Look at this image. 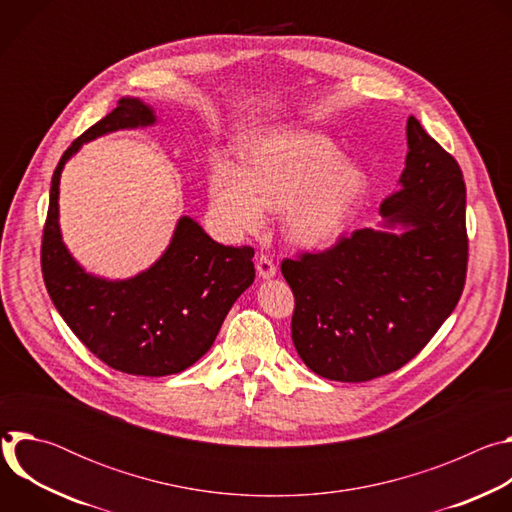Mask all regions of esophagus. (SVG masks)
Returning <instances> with one entry per match:
<instances>
[{
  "instance_id": "1",
  "label": "esophagus",
  "mask_w": 512,
  "mask_h": 512,
  "mask_svg": "<svg viewBox=\"0 0 512 512\" xmlns=\"http://www.w3.org/2000/svg\"><path fill=\"white\" fill-rule=\"evenodd\" d=\"M257 273L263 279H269V277H273L277 273V267H275V263H273V259L269 255H259V259H257Z\"/></svg>"
}]
</instances>
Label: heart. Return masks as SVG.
Masks as SVG:
<instances>
[{
  "mask_svg": "<svg viewBox=\"0 0 512 512\" xmlns=\"http://www.w3.org/2000/svg\"><path fill=\"white\" fill-rule=\"evenodd\" d=\"M369 188L356 164L314 131L279 129L243 150V170L218 162L210 172V208L231 233H259L267 212H285V237L322 249L346 229Z\"/></svg>",
  "mask_w": 512,
  "mask_h": 512,
  "instance_id": "b5f03b06",
  "label": "heart"
}]
</instances>
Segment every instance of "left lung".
<instances>
[{
    "instance_id": "8db88e82",
    "label": "left lung",
    "mask_w": 512,
    "mask_h": 512,
    "mask_svg": "<svg viewBox=\"0 0 512 512\" xmlns=\"http://www.w3.org/2000/svg\"><path fill=\"white\" fill-rule=\"evenodd\" d=\"M399 190L385 227L358 229L318 253L283 259L294 291L291 340L316 375L362 383L407 364L454 312L466 283V184L454 156L407 119Z\"/></svg>"
}]
</instances>
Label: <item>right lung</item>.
<instances>
[{
	"label": "right lung",
	"instance_id": "right-lung-1",
	"mask_svg": "<svg viewBox=\"0 0 512 512\" xmlns=\"http://www.w3.org/2000/svg\"><path fill=\"white\" fill-rule=\"evenodd\" d=\"M152 123V107L125 97L70 143L52 176L40 253L46 289L68 328L107 367L137 377H166L192 367L255 279L251 247L212 241L190 216L180 218L170 247L148 271L123 281L87 273L64 247L58 184L66 160L85 141Z\"/></svg>",
	"mask_w": 512,
	"mask_h": 512
}]
</instances>
